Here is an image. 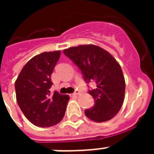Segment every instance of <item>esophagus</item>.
Segmentation results:
<instances>
[{"label": "esophagus", "instance_id": "34e87169", "mask_svg": "<svg viewBox=\"0 0 154 154\" xmlns=\"http://www.w3.org/2000/svg\"><path fill=\"white\" fill-rule=\"evenodd\" d=\"M80 91H78V90H76V91L72 94V96H78V95H80Z\"/></svg>", "mask_w": 154, "mask_h": 154}]
</instances>
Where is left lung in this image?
I'll return each instance as SVG.
<instances>
[{
  "label": "left lung",
  "instance_id": "obj_1",
  "mask_svg": "<svg viewBox=\"0 0 154 154\" xmlns=\"http://www.w3.org/2000/svg\"><path fill=\"white\" fill-rule=\"evenodd\" d=\"M63 53L81 69L87 83L96 82V89L89 91L95 104L85 111L86 117L96 122L112 119L125 98V82L118 62L109 53L94 45L71 47Z\"/></svg>",
  "mask_w": 154,
  "mask_h": 154
}]
</instances>
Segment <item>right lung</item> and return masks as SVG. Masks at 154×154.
I'll use <instances>...</instances> for the list:
<instances>
[{
	"label": "right lung",
	"instance_id": "obj_1",
	"mask_svg": "<svg viewBox=\"0 0 154 154\" xmlns=\"http://www.w3.org/2000/svg\"><path fill=\"white\" fill-rule=\"evenodd\" d=\"M60 51L45 52L28 61L15 82L17 101L25 117L42 128L55 125L65 116L69 97L50 94L51 75Z\"/></svg>",
	"mask_w": 154,
	"mask_h": 154
}]
</instances>
